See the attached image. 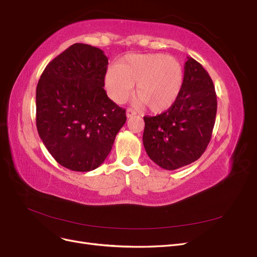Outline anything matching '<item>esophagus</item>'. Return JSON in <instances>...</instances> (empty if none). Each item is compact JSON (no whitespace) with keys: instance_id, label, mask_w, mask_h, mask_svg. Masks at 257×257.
<instances>
[{"instance_id":"esophagus-1","label":"esophagus","mask_w":257,"mask_h":257,"mask_svg":"<svg viewBox=\"0 0 257 257\" xmlns=\"http://www.w3.org/2000/svg\"><path fill=\"white\" fill-rule=\"evenodd\" d=\"M135 114H136V111L133 110V109H131V108H128V109L126 110V116H127V118H132V116H134Z\"/></svg>"}]
</instances>
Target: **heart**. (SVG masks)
<instances>
[{
  "instance_id": "b5f03b06",
  "label": "heart",
  "mask_w": 257,
  "mask_h": 257,
  "mask_svg": "<svg viewBox=\"0 0 257 257\" xmlns=\"http://www.w3.org/2000/svg\"><path fill=\"white\" fill-rule=\"evenodd\" d=\"M184 71L180 62L162 53L127 54L107 68L105 88L114 103L122 104L136 84V105L153 113L168 110L180 95Z\"/></svg>"
}]
</instances>
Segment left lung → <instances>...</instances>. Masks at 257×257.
Returning a JSON list of instances; mask_svg holds the SVG:
<instances>
[{
	"mask_svg": "<svg viewBox=\"0 0 257 257\" xmlns=\"http://www.w3.org/2000/svg\"><path fill=\"white\" fill-rule=\"evenodd\" d=\"M216 107L212 79L200 63L188 57L177 102L159 115L144 116L147 154L166 170L198 160L211 139Z\"/></svg>",
	"mask_w": 257,
	"mask_h": 257,
	"instance_id": "1",
	"label": "left lung"
}]
</instances>
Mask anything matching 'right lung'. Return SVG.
Segmentation results:
<instances>
[{
	"instance_id": "add662e5",
	"label": "right lung",
	"mask_w": 257,
	"mask_h": 257,
	"mask_svg": "<svg viewBox=\"0 0 257 257\" xmlns=\"http://www.w3.org/2000/svg\"><path fill=\"white\" fill-rule=\"evenodd\" d=\"M108 58L74 44L46 66L36 88V126L60 165L74 172L97 168L126 121L125 109L104 90Z\"/></svg>"
}]
</instances>
